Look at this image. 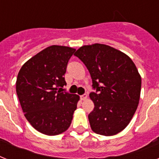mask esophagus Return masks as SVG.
Listing matches in <instances>:
<instances>
[{
	"label": "esophagus",
	"instance_id": "34e87169",
	"mask_svg": "<svg viewBox=\"0 0 159 159\" xmlns=\"http://www.w3.org/2000/svg\"><path fill=\"white\" fill-rule=\"evenodd\" d=\"M87 98V95L85 93V94H82L80 96V99L82 100V101H84V100H86Z\"/></svg>",
	"mask_w": 159,
	"mask_h": 159
}]
</instances>
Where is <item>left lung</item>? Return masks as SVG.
Returning <instances> with one entry per match:
<instances>
[{"label": "left lung", "mask_w": 159, "mask_h": 159, "mask_svg": "<svg viewBox=\"0 0 159 159\" xmlns=\"http://www.w3.org/2000/svg\"><path fill=\"white\" fill-rule=\"evenodd\" d=\"M87 67L95 92L88 115L95 133L115 135L128 125L138 107L141 77L129 57L106 44L82 46L74 53Z\"/></svg>", "instance_id": "8db88e82"}]
</instances>
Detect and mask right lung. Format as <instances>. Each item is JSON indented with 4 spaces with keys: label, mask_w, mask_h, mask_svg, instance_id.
<instances>
[{
    "label": "right lung",
    "mask_w": 159,
    "mask_h": 159,
    "mask_svg": "<svg viewBox=\"0 0 159 159\" xmlns=\"http://www.w3.org/2000/svg\"><path fill=\"white\" fill-rule=\"evenodd\" d=\"M74 48L53 45L28 60L20 70L16 93L25 116L36 130L57 135L68 129L79 97L62 92L64 74Z\"/></svg>",
    "instance_id": "right-lung-1"
}]
</instances>
